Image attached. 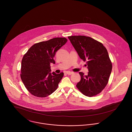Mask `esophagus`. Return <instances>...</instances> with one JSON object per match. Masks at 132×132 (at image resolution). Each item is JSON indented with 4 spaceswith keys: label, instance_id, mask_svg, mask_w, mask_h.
<instances>
[{
    "label": "esophagus",
    "instance_id": "34e87169",
    "mask_svg": "<svg viewBox=\"0 0 132 132\" xmlns=\"http://www.w3.org/2000/svg\"><path fill=\"white\" fill-rule=\"evenodd\" d=\"M66 73H67V74H68V75H72V74H73V72H69V71L67 72H66Z\"/></svg>",
    "mask_w": 132,
    "mask_h": 132
}]
</instances>
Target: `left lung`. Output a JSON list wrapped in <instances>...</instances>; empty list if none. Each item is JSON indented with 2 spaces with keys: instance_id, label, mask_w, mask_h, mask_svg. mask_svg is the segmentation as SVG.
Here are the masks:
<instances>
[{
  "instance_id": "obj_1",
  "label": "left lung",
  "mask_w": 132,
  "mask_h": 132,
  "mask_svg": "<svg viewBox=\"0 0 132 132\" xmlns=\"http://www.w3.org/2000/svg\"><path fill=\"white\" fill-rule=\"evenodd\" d=\"M68 38L80 58L87 61L88 73L79 72L80 81L76 87L84 95L93 97L99 94L107 85L112 69L108 51L102 43L86 36H71Z\"/></svg>"
}]
</instances>
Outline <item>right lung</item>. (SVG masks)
Returning <instances> with one entry per match:
<instances>
[{
    "mask_svg": "<svg viewBox=\"0 0 132 132\" xmlns=\"http://www.w3.org/2000/svg\"><path fill=\"white\" fill-rule=\"evenodd\" d=\"M68 40L56 37L33 45L24 55L21 65L20 77L28 90L33 95L43 98L55 91L63 73H51L50 64L55 63L56 52Z\"/></svg>",
    "mask_w": 132,
    "mask_h": 132,
    "instance_id": "obj_1",
    "label": "right lung"
}]
</instances>
